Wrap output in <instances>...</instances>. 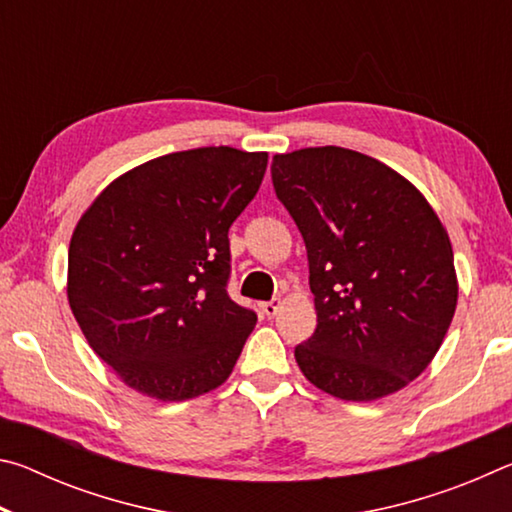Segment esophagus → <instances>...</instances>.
<instances>
[{
  "label": "esophagus",
  "instance_id": "34e87169",
  "mask_svg": "<svg viewBox=\"0 0 512 512\" xmlns=\"http://www.w3.org/2000/svg\"><path fill=\"white\" fill-rule=\"evenodd\" d=\"M280 305H282L280 298H273V300H268V302H262V305H259V307H262V311H264L268 318H273L277 311H280Z\"/></svg>",
  "mask_w": 512,
  "mask_h": 512
}]
</instances>
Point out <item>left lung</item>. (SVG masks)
Instances as JSON below:
<instances>
[{
  "label": "left lung",
  "instance_id": "1",
  "mask_svg": "<svg viewBox=\"0 0 512 512\" xmlns=\"http://www.w3.org/2000/svg\"><path fill=\"white\" fill-rule=\"evenodd\" d=\"M271 176L305 239L318 314L316 332L296 345L302 375L352 402L400 391L454 318L443 223L400 173L341 146L275 155Z\"/></svg>",
  "mask_w": 512,
  "mask_h": 512
}]
</instances>
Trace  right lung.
<instances>
[{"label": "right lung", "instance_id": "add662e5", "mask_svg": "<svg viewBox=\"0 0 512 512\" xmlns=\"http://www.w3.org/2000/svg\"><path fill=\"white\" fill-rule=\"evenodd\" d=\"M268 153L162 155L99 194L69 244L67 298L92 350L135 391L183 402L230 377L257 314L228 296V230Z\"/></svg>", "mask_w": 512, "mask_h": 512}]
</instances>
